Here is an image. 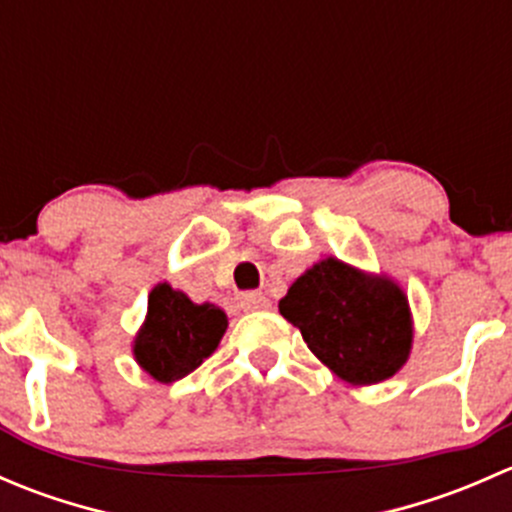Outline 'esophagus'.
<instances>
[{
    "label": "esophagus",
    "mask_w": 512,
    "mask_h": 512,
    "mask_svg": "<svg viewBox=\"0 0 512 512\" xmlns=\"http://www.w3.org/2000/svg\"><path fill=\"white\" fill-rule=\"evenodd\" d=\"M240 307L245 312H265V309H270V299L262 297V294L247 292L240 297Z\"/></svg>",
    "instance_id": "1"
}]
</instances>
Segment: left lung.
Masks as SVG:
<instances>
[{
  "instance_id": "8db88e82",
  "label": "left lung",
  "mask_w": 512,
  "mask_h": 512,
  "mask_svg": "<svg viewBox=\"0 0 512 512\" xmlns=\"http://www.w3.org/2000/svg\"><path fill=\"white\" fill-rule=\"evenodd\" d=\"M280 314L312 354L352 386H371L404 369L414 347L409 297L394 277L324 257L304 270Z\"/></svg>"
}]
</instances>
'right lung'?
Segmentation results:
<instances>
[{
	"label": "right lung",
	"mask_w": 512,
	"mask_h": 512,
	"mask_svg": "<svg viewBox=\"0 0 512 512\" xmlns=\"http://www.w3.org/2000/svg\"><path fill=\"white\" fill-rule=\"evenodd\" d=\"M225 329L227 314L218 304H198L168 282H158L133 337V359L158 384H173L218 349Z\"/></svg>",
	"instance_id": "1"
}]
</instances>
